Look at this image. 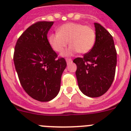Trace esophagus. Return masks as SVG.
<instances>
[{
	"label": "esophagus",
	"instance_id": "1",
	"mask_svg": "<svg viewBox=\"0 0 131 131\" xmlns=\"http://www.w3.org/2000/svg\"><path fill=\"white\" fill-rule=\"evenodd\" d=\"M66 62L68 65L69 64V63H71L72 62V60L71 58H66Z\"/></svg>",
	"mask_w": 131,
	"mask_h": 131
}]
</instances>
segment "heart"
I'll return each instance as SVG.
<instances>
[{"label":"heart","mask_w":131,"mask_h":131,"mask_svg":"<svg viewBox=\"0 0 131 131\" xmlns=\"http://www.w3.org/2000/svg\"><path fill=\"white\" fill-rule=\"evenodd\" d=\"M96 40L95 31L92 27L77 23H68L58 29L57 33L50 34L48 42L54 51L62 53L68 44L69 49L63 53L69 56L78 52L80 54L89 52Z\"/></svg>","instance_id":"obj_1"}]
</instances>
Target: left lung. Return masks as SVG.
<instances>
[{
	"mask_svg": "<svg viewBox=\"0 0 131 131\" xmlns=\"http://www.w3.org/2000/svg\"><path fill=\"white\" fill-rule=\"evenodd\" d=\"M94 47L83 58H77L76 77L79 88L84 95L99 97L106 93L115 77L117 52L113 37L100 24L94 23Z\"/></svg>",
	"mask_w": 131,
	"mask_h": 131,
	"instance_id": "left-lung-1",
	"label": "left lung"
}]
</instances>
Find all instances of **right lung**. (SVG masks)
I'll return each instance as SVG.
<instances>
[{"label":"right lung","instance_id":"1","mask_svg":"<svg viewBox=\"0 0 131 131\" xmlns=\"http://www.w3.org/2000/svg\"><path fill=\"white\" fill-rule=\"evenodd\" d=\"M54 21H38L29 27L17 40L14 62L23 89L40 102H48L58 95L61 77L67 66L58 58L47 39Z\"/></svg>","mask_w":131,"mask_h":131}]
</instances>
